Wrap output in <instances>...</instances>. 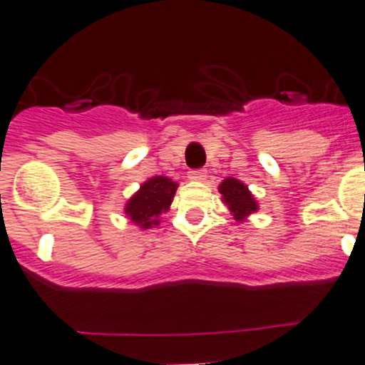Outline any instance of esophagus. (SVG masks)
<instances>
[{"instance_id":"obj_1","label":"esophagus","mask_w":365,"mask_h":365,"mask_svg":"<svg viewBox=\"0 0 365 365\" xmlns=\"http://www.w3.org/2000/svg\"><path fill=\"white\" fill-rule=\"evenodd\" d=\"M189 178L192 180V182H205V180H207V171H205V169H196V171H190Z\"/></svg>"}]
</instances>
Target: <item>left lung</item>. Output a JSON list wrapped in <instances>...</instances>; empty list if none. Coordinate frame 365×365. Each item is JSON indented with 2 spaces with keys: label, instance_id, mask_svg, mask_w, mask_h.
I'll use <instances>...</instances> for the list:
<instances>
[{
  "label": "left lung",
  "instance_id": "left-lung-1",
  "mask_svg": "<svg viewBox=\"0 0 365 365\" xmlns=\"http://www.w3.org/2000/svg\"><path fill=\"white\" fill-rule=\"evenodd\" d=\"M219 192H221L222 203L228 207L230 214L233 215L235 221L244 222L250 215L258 212L257 197L251 194L246 183L233 176H228L219 183Z\"/></svg>",
  "mask_w": 365,
  "mask_h": 365
}]
</instances>
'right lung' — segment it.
Listing matches in <instances>:
<instances>
[{
	"mask_svg": "<svg viewBox=\"0 0 365 365\" xmlns=\"http://www.w3.org/2000/svg\"><path fill=\"white\" fill-rule=\"evenodd\" d=\"M176 189L178 183L168 176H151L126 201V219L140 230L155 228L160 225V215L171 208Z\"/></svg>",
	"mask_w": 365,
	"mask_h": 365,
	"instance_id": "obj_1",
	"label": "right lung"
}]
</instances>
